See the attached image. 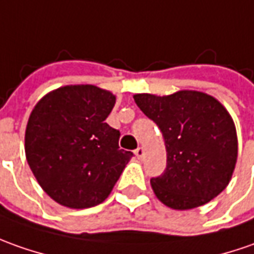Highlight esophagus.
I'll return each instance as SVG.
<instances>
[{"label":"esophagus","instance_id":"34e87169","mask_svg":"<svg viewBox=\"0 0 254 254\" xmlns=\"http://www.w3.org/2000/svg\"><path fill=\"white\" fill-rule=\"evenodd\" d=\"M135 156L138 158V159H142V156H144V148L138 147L135 149Z\"/></svg>","mask_w":254,"mask_h":254}]
</instances>
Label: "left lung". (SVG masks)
Returning <instances> with one entry per match:
<instances>
[{"label":"left lung","instance_id":"8db88e82","mask_svg":"<svg viewBox=\"0 0 254 254\" xmlns=\"http://www.w3.org/2000/svg\"><path fill=\"white\" fill-rule=\"evenodd\" d=\"M134 100L165 139L166 169L151 179L158 200L173 210H190L217 197L238 159L235 123L222 103L198 91L137 93Z\"/></svg>","mask_w":254,"mask_h":254}]
</instances>
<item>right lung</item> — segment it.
Here are the masks:
<instances>
[{"instance_id":"add662e5","label":"right lung","mask_w":254,"mask_h":254,"mask_svg":"<svg viewBox=\"0 0 254 254\" xmlns=\"http://www.w3.org/2000/svg\"><path fill=\"white\" fill-rule=\"evenodd\" d=\"M116 103L95 85H67L36 103L25 154L37 183L56 202L89 208L112 193L132 152L119 148L120 131L106 123Z\"/></svg>"}]
</instances>
